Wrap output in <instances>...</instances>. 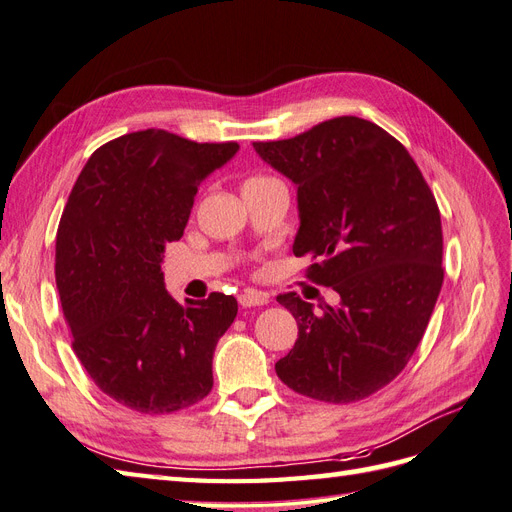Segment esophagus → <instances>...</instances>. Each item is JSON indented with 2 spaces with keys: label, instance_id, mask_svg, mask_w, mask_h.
<instances>
[{
  "label": "esophagus",
  "instance_id": "obj_1",
  "mask_svg": "<svg viewBox=\"0 0 512 512\" xmlns=\"http://www.w3.org/2000/svg\"><path fill=\"white\" fill-rule=\"evenodd\" d=\"M239 303L243 307H256V305H267L269 303V294L260 292V290H245L239 294Z\"/></svg>",
  "mask_w": 512,
  "mask_h": 512
}]
</instances>
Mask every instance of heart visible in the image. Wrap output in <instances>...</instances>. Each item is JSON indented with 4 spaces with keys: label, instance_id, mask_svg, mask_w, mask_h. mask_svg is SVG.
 Segmentation results:
<instances>
[{
    "label": "heart",
    "instance_id": "obj_1",
    "mask_svg": "<svg viewBox=\"0 0 512 512\" xmlns=\"http://www.w3.org/2000/svg\"><path fill=\"white\" fill-rule=\"evenodd\" d=\"M269 179H273V177H267V175H252V177H247V179H245L243 188H247V185H258V183H262V181H269Z\"/></svg>",
    "mask_w": 512,
    "mask_h": 512
}]
</instances>
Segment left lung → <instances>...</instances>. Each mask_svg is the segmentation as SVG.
Returning a JSON list of instances; mask_svg holds the SVG:
<instances>
[{"label": "left lung", "instance_id": "1", "mask_svg": "<svg viewBox=\"0 0 512 512\" xmlns=\"http://www.w3.org/2000/svg\"><path fill=\"white\" fill-rule=\"evenodd\" d=\"M254 149L297 185L294 256L312 258L309 280L339 294L322 314L297 292L277 297L299 324L277 376L331 404L365 399L406 367L436 307L444 282L436 198L408 149L361 117Z\"/></svg>", "mask_w": 512, "mask_h": 512}]
</instances>
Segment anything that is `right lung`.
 Returning <instances> with one entry per match:
<instances>
[{
  "label": "right lung",
  "instance_id": "obj_1",
  "mask_svg": "<svg viewBox=\"0 0 512 512\" xmlns=\"http://www.w3.org/2000/svg\"><path fill=\"white\" fill-rule=\"evenodd\" d=\"M237 149L153 128L123 134L91 153L61 213L55 280L72 348L98 389L130 410L170 414L211 391L237 299L211 292L181 305L160 265L200 181Z\"/></svg>",
  "mask_w": 512,
  "mask_h": 512
}]
</instances>
